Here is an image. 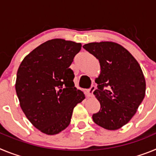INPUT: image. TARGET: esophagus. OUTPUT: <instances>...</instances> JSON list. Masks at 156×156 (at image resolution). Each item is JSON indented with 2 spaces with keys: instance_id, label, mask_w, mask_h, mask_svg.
I'll use <instances>...</instances> for the list:
<instances>
[{
  "instance_id": "34e87169",
  "label": "esophagus",
  "mask_w": 156,
  "mask_h": 156,
  "mask_svg": "<svg viewBox=\"0 0 156 156\" xmlns=\"http://www.w3.org/2000/svg\"><path fill=\"white\" fill-rule=\"evenodd\" d=\"M95 89H96V87H95L94 85H92V86L90 87V89L87 90V96H88V97H93V96H94V91L95 90Z\"/></svg>"
}]
</instances>
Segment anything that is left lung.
Wrapping results in <instances>:
<instances>
[{
    "label": "left lung",
    "instance_id": "obj_1",
    "mask_svg": "<svg viewBox=\"0 0 156 156\" xmlns=\"http://www.w3.org/2000/svg\"><path fill=\"white\" fill-rule=\"evenodd\" d=\"M98 59L101 73L94 94L101 104L94 122L109 130L124 126L135 115L145 95V79L140 65L126 48L114 42L83 46Z\"/></svg>",
    "mask_w": 156,
    "mask_h": 156
}]
</instances>
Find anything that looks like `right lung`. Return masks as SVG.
I'll return each instance as SVG.
<instances>
[{
    "label": "right lung",
    "instance_id": "add662e5",
    "mask_svg": "<svg viewBox=\"0 0 156 156\" xmlns=\"http://www.w3.org/2000/svg\"><path fill=\"white\" fill-rule=\"evenodd\" d=\"M81 44L48 41L24 58L17 72L16 90L22 110L37 129L57 134L69 125L73 108L85 98L69 68Z\"/></svg>",
    "mask_w": 156,
    "mask_h": 156
}]
</instances>
